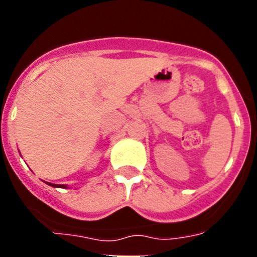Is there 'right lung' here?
<instances>
[{"label": "right lung", "instance_id": "1", "mask_svg": "<svg viewBox=\"0 0 257 257\" xmlns=\"http://www.w3.org/2000/svg\"><path fill=\"white\" fill-rule=\"evenodd\" d=\"M49 186H52V187H60V188H66L67 186L66 185H57V184H51V182H47Z\"/></svg>", "mask_w": 257, "mask_h": 257}]
</instances>
